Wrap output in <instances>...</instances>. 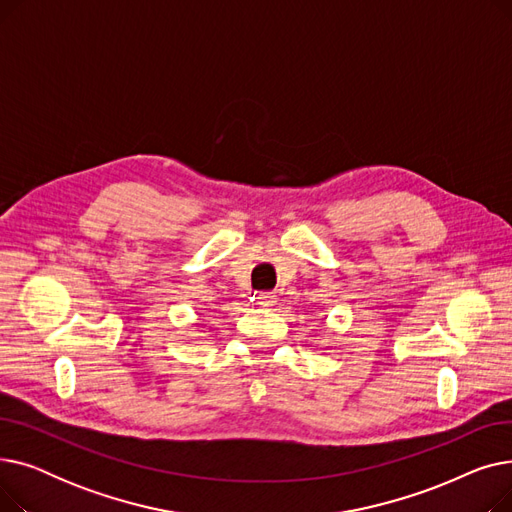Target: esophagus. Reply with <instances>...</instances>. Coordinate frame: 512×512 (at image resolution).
Instances as JSON below:
<instances>
[{
	"label": "esophagus",
	"instance_id": "esophagus-1",
	"mask_svg": "<svg viewBox=\"0 0 512 512\" xmlns=\"http://www.w3.org/2000/svg\"><path fill=\"white\" fill-rule=\"evenodd\" d=\"M257 303L261 307H272L276 303V294L274 292H259L257 294Z\"/></svg>",
	"mask_w": 512,
	"mask_h": 512
}]
</instances>
